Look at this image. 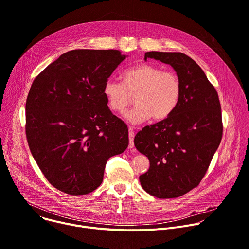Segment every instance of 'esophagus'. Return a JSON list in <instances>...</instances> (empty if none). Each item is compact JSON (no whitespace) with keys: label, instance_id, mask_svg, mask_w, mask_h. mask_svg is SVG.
Segmentation results:
<instances>
[{"label":"esophagus","instance_id":"34e87169","mask_svg":"<svg viewBox=\"0 0 249 249\" xmlns=\"http://www.w3.org/2000/svg\"><path fill=\"white\" fill-rule=\"evenodd\" d=\"M134 137H135V132L133 131L132 128H129V148L130 149L134 148Z\"/></svg>","mask_w":249,"mask_h":249}]
</instances>
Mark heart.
<instances>
[{"label": "heart", "mask_w": 249, "mask_h": 249, "mask_svg": "<svg viewBox=\"0 0 249 249\" xmlns=\"http://www.w3.org/2000/svg\"><path fill=\"white\" fill-rule=\"evenodd\" d=\"M122 83L108 79L104 83L103 94L109 108L123 112L135 97L136 106L124 117L131 123L167 118L179 103L182 87L179 77L173 71L143 63L125 70L121 74Z\"/></svg>", "instance_id": "1"}]
</instances>
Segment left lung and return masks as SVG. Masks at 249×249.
Listing matches in <instances>:
<instances>
[{
  "label": "left lung",
  "mask_w": 249,
  "mask_h": 249,
  "mask_svg": "<svg viewBox=\"0 0 249 249\" xmlns=\"http://www.w3.org/2000/svg\"><path fill=\"white\" fill-rule=\"evenodd\" d=\"M170 65L179 77L181 97L165 119L146 126L134 139L148 157L149 170L140 175L149 194L169 199L197 187L220 146L223 136L219 95L199 65L180 52H147V59Z\"/></svg>",
  "instance_id": "1"
}]
</instances>
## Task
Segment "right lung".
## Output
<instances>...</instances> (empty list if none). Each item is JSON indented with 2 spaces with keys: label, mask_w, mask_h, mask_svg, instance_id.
Here are the masks:
<instances>
[{
  "label": "right lung",
  "mask_w": 249,
  "mask_h": 249,
  "mask_svg": "<svg viewBox=\"0 0 249 249\" xmlns=\"http://www.w3.org/2000/svg\"><path fill=\"white\" fill-rule=\"evenodd\" d=\"M126 57L112 49L69 51L31 85L27 143L46 179L62 192L95 190L107 160L129 145L127 125L112 114L103 94L104 83Z\"/></svg>",
  "instance_id": "1"
}]
</instances>
